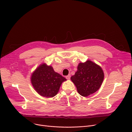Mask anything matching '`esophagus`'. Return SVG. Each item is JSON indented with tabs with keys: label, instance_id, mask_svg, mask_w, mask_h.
<instances>
[{
	"label": "esophagus",
	"instance_id": "obj_1",
	"mask_svg": "<svg viewBox=\"0 0 132 132\" xmlns=\"http://www.w3.org/2000/svg\"><path fill=\"white\" fill-rule=\"evenodd\" d=\"M66 78L67 79V80H70V78H71V75H68L67 76H66Z\"/></svg>",
	"mask_w": 132,
	"mask_h": 132
}]
</instances>
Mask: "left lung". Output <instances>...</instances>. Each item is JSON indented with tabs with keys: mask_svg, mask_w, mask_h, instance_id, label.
I'll return each mask as SVG.
<instances>
[{
	"mask_svg": "<svg viewBox=\"0 0 132 132\" xmlns=\"http://www.w3.org/2000/svg\"><path fill=\"white\" fill-rule=\"evenodd\" d=\"M104 77V74L102 68L95 62L87 60L79 63L78 71L71 79L77 87L78 93L87 97L100 89Z\"/></svg>",
	"mask_w": 132,
	"mask_h": 132,
	"instance_id": "1",
	"label": "left lung"
}]
</instances>
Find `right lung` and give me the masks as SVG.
Here are the masks:
<instances>
[{
    "label": "right lung",
    "mask_w": 132,
    "mask_h": 132,
    "mask_svg": "<svg viewBox=\"0 0 132 132\" xmlns=\"http://www.w3.org/2000/svg\"><path fill=\"white\" fill-rule=\"evenodd\" d=\"M65 81H66L65 78L54 72L52 66L45 63L40 65L31 77V82L35 90L40 96L46 98L56 95Z\"/></svg>",
    "instance_id": "add662e5"
}]
</instances>
